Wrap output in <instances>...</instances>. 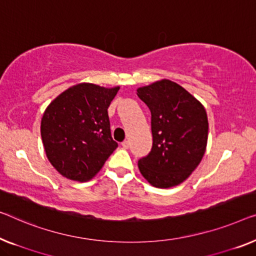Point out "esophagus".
Here are the masks:
<instances>
[{"instance_id": "1", "label": "esophagus", "mask_w": 256, "mask_h": 256, "mask_svg": "<svg viewBox=\"0 0 256 256\" xmlns=\"http://www.w3.org/2000/svg\"><path fill=\"white\" fill-rule=\"evenodd\" d=\"M122 147H123L124 150H128V148L130 147V142H128V141H126V140L123 141V142H122Z\"/></svg>"}]
</instances>
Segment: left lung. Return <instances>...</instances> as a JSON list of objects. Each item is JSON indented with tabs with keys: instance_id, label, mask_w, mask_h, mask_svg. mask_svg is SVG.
Returning a JSON list of instances; mask_svg holds the SVG:
<instances>
[{
	"instance_id": "obj_1",
	"label": "left lung",
	"mask_w": 256,
	"mask_h": 256,
	"mask_svg": "<svg viewBox=\"0 0 256 256\" xmlns=\"http://www.w3.org/2000/svg\"><path fill=\"white\" fill-rule=\"evenodd\" d=\"M150 110L152 146L138 161L144 179L158 188L179 185L201 162L208 139V118L196 98L163 79L136 90Z\"/></svg>"
}]
</instances>
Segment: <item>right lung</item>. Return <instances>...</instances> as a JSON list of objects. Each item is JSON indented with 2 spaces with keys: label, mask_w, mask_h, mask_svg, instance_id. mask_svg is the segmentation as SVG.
I'll list each match as a JSON object with an SVG mask.
<instances>
[{
  "label": "right lung",
  "mask_w": 256,
  "mask_h": 256,
  "mask_svg": "<svg viewBox=\"0 0 256 256\" xmlns=\"http://www.w3.org/2000/svg\"><path fill=\"white\" fill-rule=\"evenodd\" d=\"M118 90L82 82L63 92L47 106L41 138L49 162L62 176L88 180L118 147L108 116Z\"/></svg>",
  "instance_id": "1"
}]
</instances>
